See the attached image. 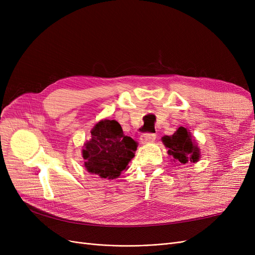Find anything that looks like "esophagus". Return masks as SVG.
Masks as SVG:
<instances>
[{
    "instance_id": "obj_1",
    "label": "esophagus",
    "mask_w": 255,
    "mask_h": 255,
    "mask_svg": "<svg viewBox=\"0 0 255 255\" xmlns=\"http://www.w3.org/2000/svg\"><path fill=\"white\" fill-rule=\"evenodd\" d=\"M156 139V135L155 134H143L140 136V142L142 144L153 142Z\"/></svg>"
}]
</instances>
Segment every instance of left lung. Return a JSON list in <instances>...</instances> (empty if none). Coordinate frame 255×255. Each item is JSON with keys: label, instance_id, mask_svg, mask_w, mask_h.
Instances as JSON below:
<instances>
[{"label": "left lung", "instance_id": "obj_1", "mask_svg": "<svg viewBox=\"0 0 255 255\" xmlns=\"http://www.w3.org/2000/svg\"><path fill=\"white\" fill-rule=\"evenodd\" d=\"M161 141L168 149V155L171 156L174 163L187 164L197 163L201 156L198 143L195 138L191 137L189 129L180 127L174 134L161 137Z\"/></svg>", "mask_w": 255, "mask_h": 255}]
</instances>
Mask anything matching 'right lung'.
Segmentation results:
<instances>
[{
	"instance_id": "obj_1",
	"label": "right lung",
	"mask_w": 255,
	"mask_h": 255,
	"mask_svg": "<svg viewBox=\"0 0 255 255\" xmlns=\"http://www.w3.org/2000/svg\"><path fill=\"white\" fill-rule=\"evenodd\" d=\"M90 133L91 138L82 150L85 169L101 179H117L122 171L128 170V163L135 156L137 142L123 134L116 120H101Z\"/></svg>"
}]
</instances>
